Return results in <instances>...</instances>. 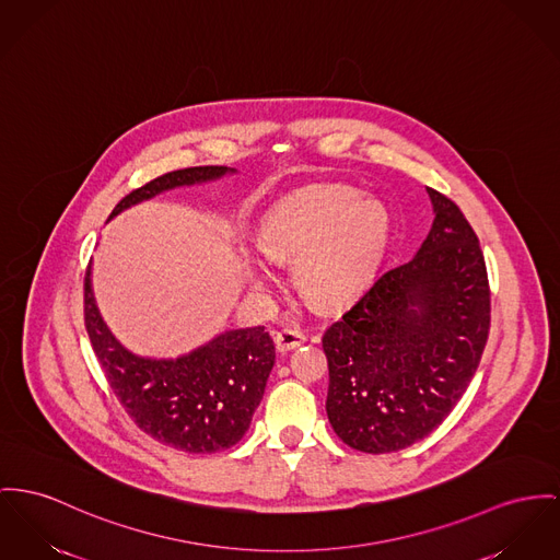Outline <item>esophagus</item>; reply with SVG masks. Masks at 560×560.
Segmentation results:
<instances>
[{"label":"esophagus","mask_w":560,"mask_h":560,"mask_svg":"<svg viewBox=\"0 0 560 560\" xmlns=\"http://www.w3.org/2000/svg\"><path fill=\"white\" fill-rule=\"evenodd\" d=\"M273 341H276V348H278L280 352H287V350H293V348L301 346V343L305 341V334L299 331V329L287 327V329H280V331L273 336Z\"/></svg>","instance_id":"1"}]
</instances>
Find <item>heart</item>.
<instances>
[{"mask_svg":"<svg viewBox=\"0 0 560 560\" xmlns=\"http://www.w3.org/2000/svg\"><path fill=\"white\" fill-rule=\"evenodd\" d=\"M388 233L390 219L380 201L350 188H316L273 206L259 224V244L273 259H298L305 298L337 305L368 287ZM253 280L265 284L267 269H253Z\"/></svg>","mask_w":560,"mask_h":560,"instance_id":"1","label":"heart"}]
</instances>
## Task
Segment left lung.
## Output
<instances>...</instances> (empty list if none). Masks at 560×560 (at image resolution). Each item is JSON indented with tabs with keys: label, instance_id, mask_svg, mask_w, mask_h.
<instances>
[{
	"label": "left lung",
	"instance_id": "8db88e82",
	"mask_svg": "<svg viewBox=\"0 0 560 560\" xmlns=\"http://www.w3.org/2000/svg\"><path fill=\"white\" fill-rule=\"evenodd\" d=\"M427 190L435 219L420 250L375 278L323 336L329 422L370 454L411 446L446 420L490 331L478 235L452 199Z\"/></svg>",
	"mask_w": 560,
	"mask_h": 560
}]
</instances>
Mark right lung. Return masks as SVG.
Instances as JSON below:
<instances>
[{
    "mask_svg": "<svg viewBox=\"0 0 560 560\" xmlns=\"http://www.w3.org/2000/svg\"><path fill=\"white\" fill-rule=\"evenodd\" d=\"M226 172L233 170L201 165L167 172L125 195L110 219L167 188L214 180ZM84 327L122 410L152 440L188 454L226 450L244 438L276 361V346L265 327L226 331L176 361L131 354L97 312L91 267L84 273Z\"/></svg>",
    "mask_w": 560,
    "mask_h": 560,
    "instance_id": "add662e5",
    "label": "right lung"
}]
</instances>
